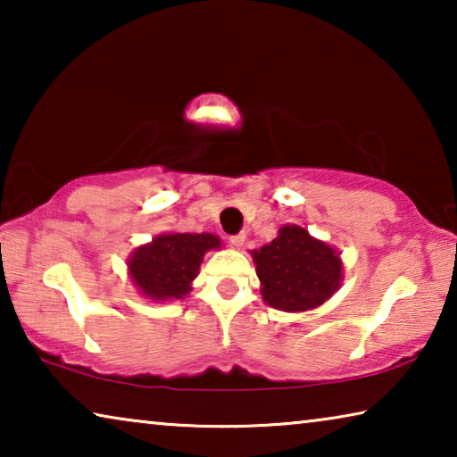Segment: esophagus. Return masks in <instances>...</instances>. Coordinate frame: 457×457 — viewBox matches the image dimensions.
<instances>
[{"label": "esophagus", "mask_w": 457, "mask_h": 457, "mask_svg": "<svg viewBox=\"0 0 457 457\" xmlns=\"http://www.w3.org/2000/svg\"><path fill=\"white\" fill-rule=\"evenodd\" d=\"M245 242V234H236V236H229V244L234 247H242Z\"/></svg>", "instance_id": "34e87169"}]
</instances>
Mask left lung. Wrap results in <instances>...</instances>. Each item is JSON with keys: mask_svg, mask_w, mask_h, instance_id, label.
<instances>
[{"mask_svg": "<svg viewBox=\"0 0 457 457\" xmlns=\"http://www.w3.org/2000/svg\"><path fill=\"white\" fill-rule=\"evenodd\" d=\"M264 303L284 312L320 306L338 290L343 262L338 252L304 228L284 226L278 237L252 252Z\"/></svg>", "mask_w": 457, "mask_h": 457, "instance_id": "1", "label": "left lung"}]
</instances>
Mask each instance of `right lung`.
<instances>
[{
    "label": "right lung",
    "mask_w": 457,
    "mask_h": 457,
    "mask_svg": "<svg viewBox=\"0 0 457 457\" xmlns=\"http://www.w3.org/2000/svg\"><path fill=\"white\" fill-rule=\"evenodd\" d=\"M213 234H163L130 253L129 274L143 296L151 300L183 298L197 278L205 252L220 250Z\"/></svg>",
    "instance_id": "add662e5"
}]
</instances>
